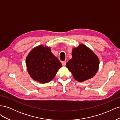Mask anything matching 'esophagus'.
<instances>
[{
    "mask_svg": "<svg viewBox=\"0 0 120 120\" xmlns=\"http://www.w3.org/2000/svg\"><path fill=\"white\" fill-rule=\"evenodd\" d=\"M61 63H62V64L63 66H66V61H63L62 62H61Z\"/></svg>",
    "mask_w": 120,
    "mask_h": 120,
    "instance_id": "obj_1",
    "label": "esophagus"
}]
</instances>
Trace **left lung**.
<instances>
[{"label": "left lung", "mask_w": 120, "mask_h": 120, "mask_svg": "<svg viewBox=\"0 0 120 120\" xmlns=\"http://www.w3.org/2000/svg\"><path fill=\"white\" fill-rule=\"evenodd\" d=\"M72 59L66 64V67L75 80L82 82L96 75L99 66V60L88 47L79 45L72 49Z\"/></svg>", "instance_id": "1"}]
</instances>
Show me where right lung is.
<instances>
[{"instance_id": "1", "label": "right lung", "mask_w": 120, "mask_h": 120, "mask_svg": "<svg viewBox=\"0 0 120 120\" xmlns=\"http://www.w3.org/2000/svg\"><path fill=\"white\" fill-rule=\"evenodd\" d=\"M49 47L41 45L32 49L26 59L29 74L34 80L47 83L54 78L62 64L51 52Z\"/></svg>"}]
</instances>
